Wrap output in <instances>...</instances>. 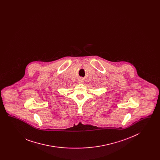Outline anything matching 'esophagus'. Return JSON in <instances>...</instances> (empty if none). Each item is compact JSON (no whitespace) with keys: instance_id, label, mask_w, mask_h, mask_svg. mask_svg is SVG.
Returning <instances> with one entry per match:
<instances>
[{"instance_id":"34e87169","label":"esophagus","mask_w":160,"mask_h":160,"mask_svg":"<svg viewBox=\"0 0 160 160\" xmlns=\"http://www.w3.org/2000/svg\"><path fill=\"white\" fill-rule=\"evenodd\" d=\"M83 83V80H82V79H80V80H78V83Z\"/></svg>"}]
</instances>
